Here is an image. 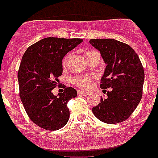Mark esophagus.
<instances>
[{
	"instance_id": "1",
	"label": "esophagus",
	"mask_w": 158,
	"mask_h": 158,
	"mask_svg": "<svg viewBox=\"0 0 158 158\" xmlns=\"http://www.w3.org/2000/svg\"><path fill=\"white\" fill-rule=\"evenodd\" d=\"M78 94H79V95H83V96H87V95L88 94V92H83V91H79V92H78Z\"/></svg>"
}]
</instances>
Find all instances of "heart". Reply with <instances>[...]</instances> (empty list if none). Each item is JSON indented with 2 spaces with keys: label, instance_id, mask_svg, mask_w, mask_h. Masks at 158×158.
I'll list each match as a JSON object with an SVG mask.
<instances>
[{
  "label": "heart",
  "instance_id": "b5f03b06",
  "mask_svg": "<svg viewBox=\"0 0 158 158\" xmlns=\"http://www.w3.org/2000/svg\"><path fill=\"white\" fill-rule=\"evenodd\" d=\"M93 52H94V51H87V52L84 53V57H85V58H88ZM66 60H67V56L64 57L63 61H62V65H63V66H66ZM72 82L74 84H75V85L79 87V88H87L90 86L92 80H91L90 76H86V75H77L75 78H73Z\"/></svg>",
  "mask_w": 158,
  "mask_h": 158
}]
</instances>
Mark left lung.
<instances>
[{"mask_svg":"<svg viewBox=\"0 0 158 158\" xmlns=\"http://www.w3.org/2000/svg\"><path fill=\"white\" fill-rule=\"evenodd\" d=\"M89 43L99 50L106 64L101 88H106V98L101 97L92 113L103 123L115 124L131 116L141 100L144 71L139 56L130 45L114 39H92Z\"/></svg>","mask_w":158,"mask_h":158,"instance_id":"obj_1","label":"left lung"}]
</instances>
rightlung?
<instances>
[{"label":"right lung","instance_id":"add662e5","mask_svg":"<svg viewBox=\"0 0 158 158\" xmlns=\"http://www.w3.org/2000/svg\"><path fill=\"white\" fill-rule=\"evenodd\" d=\"M82 42L79 38L47 37L24 52L18 73L19 96L28 117L40 127L55 131L67 123V102L77 97V91L65 87L64 92L54 96L52 90L62 75L64 56Z\"/></svg>","mask_w":158,"mask_h":158}]
</instances>
